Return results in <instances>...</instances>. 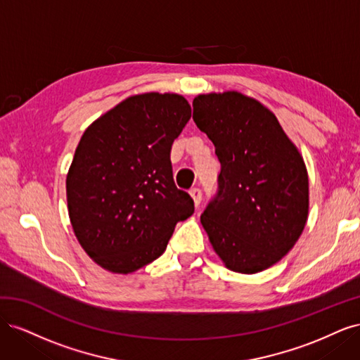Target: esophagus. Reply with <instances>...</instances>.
Returning <instances> with one entry per match:
<instances>
[{"label": "esophagus", "instance_id": "obj_1", "mask_svg": "<svg viewBox=\"0 0 360 360\" xmlns=\"http://www.w3.org/2000/svg\"><path fill=\"white\" fill-rule=\"evenodd\" d=\"M191 197H192V200H193V204L198 207V205L201 204V201H202V192H201V189L193 188V189L191 191Z\"/></svg>", "mask_w": 360, "mask_h": 360}]
</instances>
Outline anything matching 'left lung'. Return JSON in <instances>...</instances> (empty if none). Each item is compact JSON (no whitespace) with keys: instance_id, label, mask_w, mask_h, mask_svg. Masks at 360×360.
<instances>
[{"instance_id":"obj_1","label":"left lung","mask_w":360,"mask_h":360,"mask_svg":"<svg viewBox=\"0 0 360 360\" xmlns=\"http://www.w3.org/2000/svg\"><path fill=\"white\" fill-rule=\"evenodd\" d=\"M193 122L221 162L217 192L201 214L204 230L228 269L263 271L290 252L307 224L303 158L275 114L242 93L197 96Z\"/></svg>"}]
</instances>
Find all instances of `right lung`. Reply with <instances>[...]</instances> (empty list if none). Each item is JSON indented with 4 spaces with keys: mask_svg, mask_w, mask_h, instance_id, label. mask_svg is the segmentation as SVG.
Listing matches in <instances>:
<instances>
[{
    "mask_svg": "<svg viewBox=\"0 0 360 360\" xmlns=\"http://www.w3.org/2000/svg\"><path fill=\"white\" fill-rule=\"evenodd\" d=\"M191 118L180 94L130 96L93 122L66 191L73 231L94 263L132 274L159 258L193 200L172 179L171 146Z\"/></svg>",
    "mask_w": 360,
    "mask_h": 360,
    "instance_id": "right-lung-1",
    "label": "right lung"
}]
</instances>
